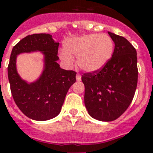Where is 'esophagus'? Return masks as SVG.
Wrapping results in <instances>:
<instances>
[{"instance_id":"obj_1","label":"esophagus","mask_w":153,"mask_h":153,"mask_svg":"<svg viewBox=\"0 0 153 153\" xmlns=\"http://www.w3.org/2000/svg\"><path fill=\"white\" fill-rule=\"evenodd\" d=\"M76 79H77V81H81V79H82L81 75H80V74H77Z\"/></svg>"}]
</instances>
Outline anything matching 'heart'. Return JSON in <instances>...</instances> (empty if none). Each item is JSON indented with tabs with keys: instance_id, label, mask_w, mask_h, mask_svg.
Listing matches in <instances>:
<instances>
[{
	"instance_id": "obj_1",
	"label": "heart",
	"mask_w": 153,
	"mask_h": 153,
	"mask_svg": "<svg viewBox=\"0 0 153 153\" xmlns=\"http://www.w3.org/2000/svg\"><path fill=\"white\" fill-rule=\"evenodd\" d=\"M60 57L67 64L71 65L74 57H78V65L86 72L101 70L111 58L114 42L106 34H89L68 39Z\"/></svg>"
}]
</instances>
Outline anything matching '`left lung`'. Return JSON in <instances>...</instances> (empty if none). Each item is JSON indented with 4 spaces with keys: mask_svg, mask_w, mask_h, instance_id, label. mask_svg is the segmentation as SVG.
I'll return each mask as SVG.
<instances>
[{
    "mask_svg": "<svg viewBox=\"0 0 153 153\" xmlns=\"http://www.w3.org/2000/svg\"><path fill=\"white\" fill-rule=\"evenodd\" d=\"M108 33L115 44L112 58L101 70L82 76L87 111L92 117L102 121H114L128 109L138 79L134 47L123 36Z\"/></svg>",
    "mask_w": 153,
    "mask_h": 153,
    "instance_id": "8db88e82",
    "label": "left lung"
}]
</instances>
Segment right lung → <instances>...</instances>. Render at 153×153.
I'll return each instance as SVG.
<instances>
[{
	"instance_id": "add662e5",
	"label": "right lung",
	"mask_w": 153,
	"mask_h": 153,
	"mask_svg": "<svg viewBox=\"0 0 153 153\" xmlns=\"http://www.w3.org/2000/svg\"><path fill=\"white\" fill-rule=\"evenodd\" d=\"M59 45L50 34L40 33L23 38L12 50L8 66L11 93L18 108L32 120L46 121L57 116L67 91L76 81V72L62 69L57 62ZM36 51L45 55V68L37 81L27 84L16 71V55Z\"/></svg>"
}]
</instances>
